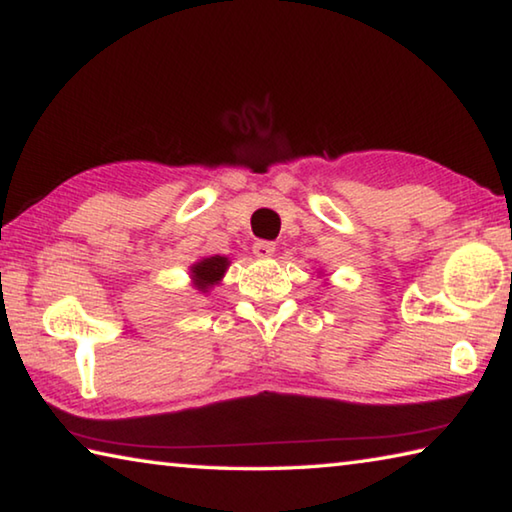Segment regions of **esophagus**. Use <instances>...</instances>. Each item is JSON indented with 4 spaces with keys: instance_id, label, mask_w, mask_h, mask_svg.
Masks as SVG:
<instances>
[{
    "instance_id": "obj_1",
    "label": "esophagus",
    "mask_w": 512,
    "mask_h": 512,
    "mask_svg": "<svg viewBox=\"0 0 512 512\" xmlns=\"http://www.w3.org/2000/svg\"><path fill=\"white\" fill-rule=\"evenodd\" d=\"M253 253L259 259H268L275 253V244H271V241H257V244L253 246Z\"/></svg>"
}]
</instances>
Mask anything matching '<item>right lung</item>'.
<instances>
[{
    "instance_id": "right-lung-1",
    "label": "right lung",
    "mask_w": 512,
    "mask_h": 512,
    "mask_svg": "<svg viewBox=\"0 0 512 512\" xmlns=\"http://www.w3.org/2000/svg\"><path fill=\"white\" fill-rule=\"evenodd\" d=\"M228 266H230L228 257H221V255L203 257L201 262H196L192 268H189V271H192L194 287L201 293H207L214 284L221 282V277L225 275V271H228Z\"/></svg>"
}]
</instances>
